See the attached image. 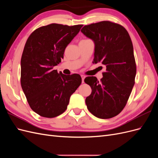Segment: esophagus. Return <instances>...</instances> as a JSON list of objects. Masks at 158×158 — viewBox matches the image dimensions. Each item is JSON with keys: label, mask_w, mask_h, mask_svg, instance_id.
I'll return each instance as SVG.
<instances>
[{"label": "esophagus", "mask_w": 158, "mask_h": 158, "mask_svg": "<svg viewBox=\"0 0 158 158\" xmlns=\"http://www.w3.org/2000/svg\"><path fill=\"white\" fill-rule=\"evenodd\" d=\"M81 77H82V83H84V82L85 76H84V75H81Z\"/></svg>", "instance_id": "obj_1"}]
</instances>
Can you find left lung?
Masks as SVG:
<instances>
[{
  "instance_id": "8db88e82",
  "label": "left lung",
  "mask_w": 158,
  "mask_h": 158,
  "mask_svg": "<svg viewBox=\"0 0 158 158\" xmlns=\"http://www.w3.org/2000/svg\"><path fill=\"white\" fill-rule=\"evenodd\" d=\"M81 31L94 43L93 63L100 62L106 68L99 82L95 76L84 79L92 88L85 104L96 117L112 118L125 107L135 85L136 66L131 39L125 27L109 21L85 26Z\"/></svg>"
}]
</instances>
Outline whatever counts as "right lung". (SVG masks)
Returning a JSON list of instances; mask_svg holds the SVG:
<instances>
[{"label":"right lung","mask_w":158,"mask_h":158,"mask_svg":"<svg viewBox=\"0 0 158 158\" xmlns=\"http://www.w3.org/2000/svg\"><path fill=\"white\" fill-rule=\"evenodd\" d=\"M82 26L51 23L35 30L26 43L21 85L31 109L41 117L53 118L64 113L71 95L82 83L79 74L58 73L53 67Z\"/></svg>","instance_id":"right-lung-1"}]
</instances>
